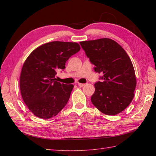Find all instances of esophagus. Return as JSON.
<instances>
[{
    "mask_svg": "<svg viewBox=\"0 0 156 156\" xmlns=\"http://www.w3.org/2000/svg\"><path fill=\"white\" fill-rule=\"evenodd\" d=\"M78 85L80 87H84V86H85L86 84H82V83H78Z\"/></svg>",
    "mask_w": 156,
    "mask_h": 156,
    "instance_id": "34e87169",
    "label": "esophagus"
}]
</instances>
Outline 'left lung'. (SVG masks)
Masks as SVG:
<instances>
[{
  "label": "left lung",
  "mask_w": 156,
  "mask_h": 156,
  "mask_svg": "<svg viewBox=\"0 0 156 156\" xmlns=\"http://www.w3.org/2000/svg\"><path fill=\"white\" fill-rule=\"evenodd\" d=\"M86 55L101 74L95 82L92 103L102 113L115 115L124 111L134 97L136 78L133 64L121 46L111 39L80 42Z\"/></svg>",
  "instance_id": "obj_1"
}]
</instances>
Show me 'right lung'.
<instances>
[{"label":"right lung","instance_id":"right-lung-1","mask_svg":"<svg viewBox=\"0 0 156 156\" xmlns=\"http://www.w3.org/2000/svg\"><path fill=\"white\" fill-rule=\"evenodd\" d=\"M80 49L77 43L51 41L28 56L20 76V90L25 103L36 117H55L67 104L74 85L61 84L55 76L64 70L66 61Z\"/></svg>","mask_w":156,"mask_h":156}]
</instances>
